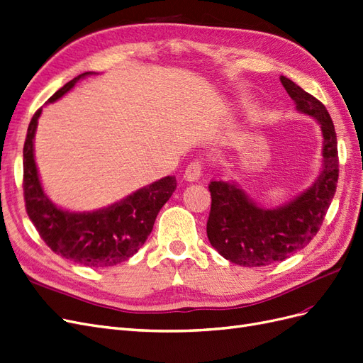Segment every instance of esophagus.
Wrapping results in <instances>:
<instances>
[{
  "instance_id": "1",
  "label": "esophagus",
  "mask_w": 363,
  "mask_h": 363,
  "mask_svg": "<svg viewBox=\"0 0 363 363\" xmlns=\"http://www.w3.org/2000/svg\"><path fill=\"white\" fill-rule=\"evenodd\" d=\"M201 171H203V162L195 159L189 165H187L184 171V179L187 182H196L199 177H201Z\"/></svg>"
}]
</instances>
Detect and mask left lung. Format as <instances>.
I'll list each match as a JSON object with an SVG mask.
<instances>
[{
	"mask_svg": "<svg viewBox=\"0 0 363 363\" xmlns=\"http://www.w3.org/2000/svg\"><path fill=\"white\" fill-rule=\"evenodd\" d=\"M281 82L296 108L320 123L324 165L305 194L273 210L254 204L234 183L210 182L208 240L223 258L245 267L284 261L303 249L318 233L338 184V143L326 106L291 79L281 77Z\"/></svg>",
	"mask_w": 363,
	"mask_h": 363,
	"instance_id": "8db88e82",
	"label": "left lung"
}]
</instances>
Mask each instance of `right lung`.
Returning <instances> with one entry per match:
<instances>
[{
    "label": "right lung",
    "instance_id": "1",
    "mask_svg": "<svg viewBox=\"0 0 363 363\" xmlns=\"http://www.w3.org/2000/svg\"><path fill=\"white\" fill-rule=\"evenodd\" d=\"M69 81L48 99L52 104L82 77ZM42 108L33 116L23 144V199L28 218L52 252L86 267L120 264L140 251L153 230L159 210L176 191V177H164L121 201L91 213L58 208L45 195L34 162L33 140Z\"/></svg>",
    "mask_w": 363,
    "mask_h": 363
}]
</instances>
